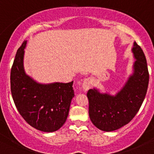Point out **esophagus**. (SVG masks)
<instances>
[{
  "label": "esophagus",
  "instance_id": "34e87169",
  "mask_svg": "<svg viewBox=\"0 0 154 154\" xmlns=\"http://www.w3.org/2000/svg\"><path fill=\"white\" fill-rule=\"evenodd\" d=\"M92 87V80L90 78H87L84 80L82 83V88L84 91H87Z\"/></svg>",
  "mask_w": 154,
  "mask_h": 154
}]
</instances>
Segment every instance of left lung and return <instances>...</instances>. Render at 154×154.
<instances>
[{"label": "left lung", "mask_w": 154, "mask_h": 154, "mask_svg": "<svg viewBox=\"0 0 154 154\" xmlns=\"http://www.w3.org/2000/svg\"><path fill=\"white\" fill-rule=\"evenodd\" d=\"M134 62L132 72L115 95L94 87L89 90V115L95 126L112 131L128 124L138 112L146 95L149 82L147 61L141 48L134 42L131 48Z\"/></svg>", "instance_id": "left-lung-1"}]
</instances>
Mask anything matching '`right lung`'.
I'll use <instances>...</instances> for the list:
<instances>
[{"label": "right lung", "mask_w": 154, "mask_h": 154, "mask_svg": "<svg viewBox=\"0 0 154 154\" xmlns=\"http://www.w3.org/2000/svg\"><path fill=\"white\" fill-rule=\"evenodd\" d=\"M27 40L18 48L11 70V92L18 112L29 125L44 132L59 130L67 120L73 81L68 83H39L27 75L24 54Z\"/></svg>", "instance_id": "right-lung-1"}]
</instances>
